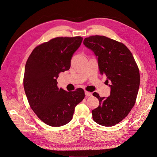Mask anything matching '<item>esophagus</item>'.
Segmentation results:
<instances>
[{
	"mask_svg": "<svg viewBox=\"0 0 157 157\" xmlns=\"http://www.w3.org/2000/svg\"><path fill=\"white\" fill-rule=\"evenodd\" d=\"M85 95H86V96H91L92 95V93L91 92L85 91Z\"/></svg>",
	"mask_w": 157,
	"mask_h": 157,
	"instance_id": "1",
	"label": "esophagus"
}]
</instances>
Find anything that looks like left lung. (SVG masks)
I'll return each instance as SVG.
<instances>
[{"label":"left lung","mask_w":157,"mask_h":157,"mask_svg":"<svg viewBox=\"0 0 157 157\" xmlns=\"http://www.w3.org/2000/svg\"><path fill=\"white\" fill-rule=\"evenodd\" d=\"M83 44L92 50L98 58L99 72L111 81L110 96L101 98L92 111L93 120L105 126H113L126 117L135 104L139 90V69L131 51L121 42L104 36L85 38Z\"/></svg>","instance_id":"obj_1"}]
</instances>
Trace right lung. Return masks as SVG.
I'll return each instance as SVG.
<instances>
[{
	"mask_svg": "<svg viewBox=\"0 0 157 157\" xmlns=\"http://www.w3.org/2000/svg\"><path fill=\"white\" fill-rule=\"evenodd\" d=\"M82 40L80 36L52 39L36 47L26 62L23 82L28 102L37 117L51 126L68 123L84 98L82 88L67 92L57 86L59 74L69 70Z\"/></svg>",
	"mask_w": 157,
	"mask_h": 157,
	"instance_id": "1",
	"label": "right lung"
}]
</instances>
